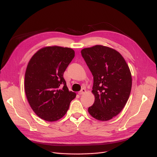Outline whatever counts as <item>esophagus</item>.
<instances>
[{
    "label": "esophagus",
    "instance_id": "34e87169",
    "mask_svg": "<svg viewBox=\"0 0 157 157\" xmlns=\"http://www.w3.org/2000/svg\"><path fill=\"white\" fill-rule=\"evenodd\" d=\"M85 92H86V90H85V88H82V89L80 90V91L78 92V94L81 95L84 94Z\"/></svg>",
    "mask_w": 157,
    "mask_h": 157
}]
</instances>
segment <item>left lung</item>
<instances>
[{
	"mask_svg": "<svg viewBox=\"0 0 157 157\" xmlns=\"http://www.w3.org/2000/svg\"><path fill=\"white\" fill-rule=\"evenodd\" d=\"M81 55L94 76L92 117L108 121L124 108L130 94L132 76L123 57L114 49L101 45L82 49Z\"/></svg>",
	"mask_w": 157,
	"mask_h": 157,
	"instance_id": "left-lung-1",
	"label": "left lung"
}]
</instances>
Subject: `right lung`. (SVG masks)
<instances>
[{
  "instance_id": "add662e5",
  "label": "right lung",
  "mask_w": 157,
  "mask_h": 157,
  "mask_svg": "<svg viewBox=\"0 0 157 157\" xmlns=\"http://www.w3.org/2000/svg\"><path fill=\"white\" fill-rule=\"evenodd\" d=\"M69 48L48 46L31 58L25 75V91L37 116L48 121L62 118L76 94L69 92L63 72L74 57Z\"/></svg>"
}]
</instances>
